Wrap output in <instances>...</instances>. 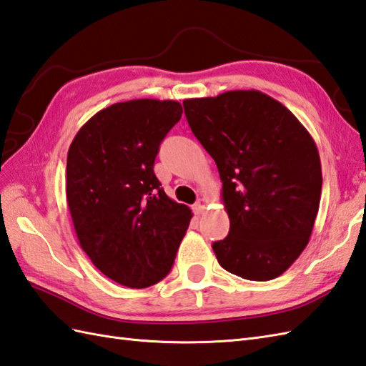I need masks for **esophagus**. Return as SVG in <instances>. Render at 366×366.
<instances>
[{"mask_svg": "<svg viewBox=\"0 0 366 366\" xmlns=\"http://www.w3.org/2000/svg\"><path fill=\"white\" fill-rule=\"evenodd\" d=\"M204 208H207V200H204V199H199L197 202L194 203V207H192L194 212L197 214V216H200V214H203Z\"/></svg>", "mask_w": 366, "mask_h": 366, "instance_id": "34e87169", "label": "esophagus"}]
</instances>
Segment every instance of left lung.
<instances>
[{
	"instance_id": "left-lung-1",
	"label": "left lung",
	"mask_w": 366,
	"mask_h": 366,
	"mask_svg": "<svg viewBox=\"0 0 366 366\" xmlns=\"http://www.w3.org/2000/svg\"><path fill=\"white\" fill-rule=\"evenodd\" d=\"M192 133L217 164L229 233L219 264L250 281L278 278L309 244L322 195L314 138L287 107L257 90L184 99Z\"/></svg>"
}]
</instances>
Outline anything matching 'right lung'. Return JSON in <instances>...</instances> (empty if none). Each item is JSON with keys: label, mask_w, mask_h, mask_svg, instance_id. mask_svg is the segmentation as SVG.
Here are the masks:
<instances>
[{"label": "right lung", "mask_w": 366, "mask_h": 366, "mask_svg": "<svg viewBox=\"0 0 366 366\" xmlns=\"http://www.w3.org/2000/svg\"><path fill=\"white\" fill-rule=\"evenodd\" d=\"M177 101L133 99L88 119L66 158V202L79 245L107 278L144 289L171 272L192 217L154 174L159 144L182 118Z\"/></svg>", "instance_id": "right-lung-1"}]
</instances>
